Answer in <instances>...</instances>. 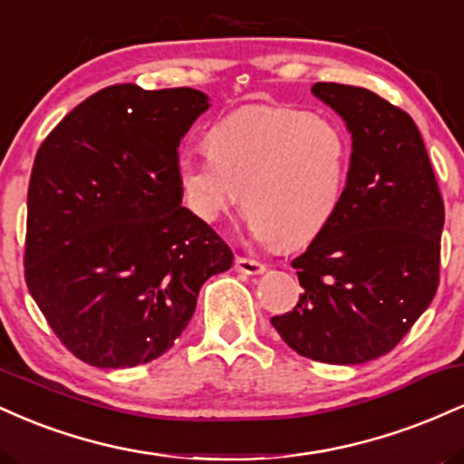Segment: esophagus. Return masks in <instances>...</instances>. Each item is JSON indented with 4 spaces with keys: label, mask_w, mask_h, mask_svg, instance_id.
I'll list each match as a JSON object with an SVG mask.
<instances>
[{
    "label": "esophagus",
    "mask_w": 464,
    "mask_h": 464,
    "mask_svg": "<svg viewBox=\"0 0 464 464\" xmlns=\"http://www.w3.org/2000/svg\"><path fill=\"white\" fill-rule=\"evenodd\" d=\"M236 268L239 273L253 276V275H262L266 266L262 262H255V259H248V257H236Z\"/></svg>",
    "instance_id": "obj_1"
}]
</instances>
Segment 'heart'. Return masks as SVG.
Segmentation results:
<instances>
[{"label": "heart", "instance_id": "b5f03b06", "mask_svg": "<svg viewBox=\"0 0 464 464\" xmlns=\"http://www.w3.org/2000/svg\"><path fill=\"white\" fill-rule=\"evenodd\" d=\"M202 157L179 159L189 211L216 225L242 202L250 236L301 246L334 222L351 169V137L335 120L292 106H246L218 120Z\"/></svg>", "mask_w": 464, "mask_h": 464}]
</instances>
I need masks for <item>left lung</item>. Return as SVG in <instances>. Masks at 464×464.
<instances>
[{
	"label": "left lung",
	"instance_id": "obj_1",
	"mask_svg": "<svg viewBox=\"0 0 464 464\" xmlns=\"http://www.w3.org/2000/svg\"><path fill=\"white\" fill-rule=\"evenodd\" d=\"M312 93L351 132L338 216L292 262L303 295L270 323L290 349L327 364H364L395 349L439 287L445 207L420 132L406 111L362 87Z\"/></svg>",
	"mask_w": 464,
	"mask_h": 464
}]
</instances>
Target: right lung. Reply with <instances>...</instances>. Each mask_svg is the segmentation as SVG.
<instances>
[{
	"label": "right lung",
	"instance_id": "right-lung-1",
	"mask_svg": "<svg viewBox=\"0 0 464 464\" xmlns=\"http://www.w3.org/2000/svg\"><path fill=\"white\" fill-rule=\"evenodd\" d=\"M209 98L113 84L63 117L28 188L25 284L76 358L98 369L157 360L202 284L231 268L225 239L183 202L179 143Z\"/></svg>",
	"mask_w": 464,
	"mask_h": 464
}]
</instances>
